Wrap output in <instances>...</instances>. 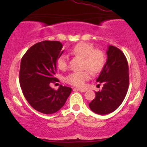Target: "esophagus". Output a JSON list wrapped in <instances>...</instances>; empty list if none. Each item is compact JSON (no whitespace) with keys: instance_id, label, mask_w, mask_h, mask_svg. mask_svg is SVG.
<instances>
[{"instance_id":"1","label":"esophagus","mask_w":147,"mask_h":147,"mask_svg":"<svg viewBox=\"0 0 147 147\" xmlns=\"http://www.w3.org/2000/svg\"><path fill=\"white\" fill-rule=\"evenodd\" d=\"M74 90H78L80 92H86V89H82V88H74Z\"/></svg>"}]
</instances>
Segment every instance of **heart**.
Returning <instances> with one entry per match:
<instances>
[{
    "instance_id": "b5f03b06",
    "label": "heart",
    "mask_w": 147,
    "mask_h": 147,
    "mask_svg": "<svg viewBox=\"0 0 147 147\" xmlns=\"http://www.w3.org/2000/svg\"><path fill=\"white\" fill-rule=\"evenodd\" d=\"M73 55H79L84 59V68H88L93 73H99L104 68L106 63L105 55L102 50L95 49L92 44L86 42L77 43L70 50ZM57 65L61 70L67 68V57L62 55L57 59ZM89 70L83 71L73 72L69 74L65 78L66 83L77 87L84 86L85 82L91 77V72Z\"/></svg>"
}]
</instances>
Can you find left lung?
<instances>
[{"label":"left lung","mask_w":147,"mask_h":147,"mask_svg":"<svg viewBox=\"0 0 147 147\" xmlns=\"http://www.w3.org/2000/svg\"><path fill=\"white\" fill-rule=\"evenodd\" d=\"M106 54L107 61L96 80L104 87L95 92V98L89 104L91 111L99 115L115 111L125 98L129 85V65L124 54L113 45H109Z\"/></svg>","instance_id":"obj_1"}]
</instances>
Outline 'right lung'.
<instances>
[{
  "mask_svg": "<svg viewBox=\"0 0 147 147\" xmlns=\"http://www.w3.org/2000/svg\"><path fill=\"white\" fill-rule=\"evenodd\" d=\"M62 48L59 41H43L28 49L21 59L19 82L23 93L30 106L42 113L57 112L72 91L71 88L62 85L57 90L50 86L59 81L55 75Z\"/></svg>",
  "mask_w": 147,
  "mask_h": 147,
  "instance_id": "right-lung-1",
  "label": "right lung"
}]
</instances>
